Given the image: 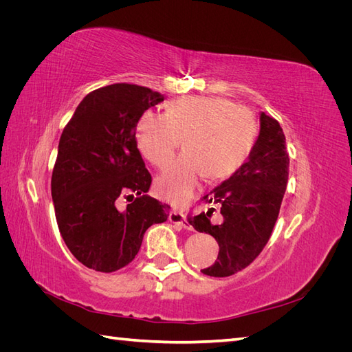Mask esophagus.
I'll return each mask as SVG.
<instances>
[{"mask_svg": "<svg viewBox=\"0 0 352 352\" xmlns=\"http://www.w3.org/2000/svg\"><path fill=\"white\" fill-rule=\"evenodd\" d=\"M168 221L173 223V225L177 226V228H182V229H186V230H192V228H190V225H189L188 220H186V216L182 214V212H179V211H172V212H170V214H168Z\"/></svg>", "mask_w": 352, "mask_h": 352, "instance_id": "esophagus-1", "label": "esophagus"}]
</instances>
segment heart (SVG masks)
<instances>
[{"label":"heart","instance_id":"1","mask_svg":"<svg viewBox=\"0 0 352 352\" xmlns=\"http://www.w3.org/2000/svg\"><path fill=\"white\" fill-rule=\"evenodd\" d=\"M258 126L254 114L221 97H182L166 113L145 110L135 124L138 150L166 168L182 145L188 151L158 180V192L170 204L184 207L195 197L202 179L221 180L247 162Z\"/></svg>","mask_w":352,"mask_h":352}]
</instances>
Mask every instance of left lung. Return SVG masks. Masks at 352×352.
I'll list each match as a JSON object with an SVG mask.
<instances>
[{
  "mask_svg": "<svg viewBox=\"0 0 352 352\" xmlns=\"http://www.w3.org/2000/svg\"><path fill=\"white\" fill-rule=\"evenodd\" d=\"M289 157L278 120L260 113V132L248 160L229 179L206 195L220 206L221 220L211 221L214 208L189 219L198 232L219 243L217 261L201 272L226 278L250 265L269 242L287 184Z\"/></svg>",
  "mask_w": 352,
  "mask_h": 352,
  "instance_id": "obj_1",
  "label": "left lung"
}]
</instances>
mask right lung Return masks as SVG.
I'll list each match as a JSON object with an SVG mask.
<instances>
[{
    "instance_id": "obj_1",
    "label": "right lung",
    "mask_w": 352,
    "mask_h": 352,
    "mask_svg": "<svg viewBox=\"0 0 352 352\" xmlns=\"http://www.w3.org/2000/svg\"><path fill=\"white\" fill-rule=\"evenodd\" d=\"M162 101L164 95L138 85H109L82 100L61 133L52 202L65 243L89 269L124 267L145 230L167 220L170 207L146 195L151 175L135 141L138 117ZM126 195L134 201L120 209Z\"/></svg>"
}]
</instances>
